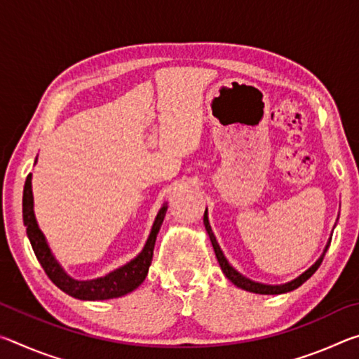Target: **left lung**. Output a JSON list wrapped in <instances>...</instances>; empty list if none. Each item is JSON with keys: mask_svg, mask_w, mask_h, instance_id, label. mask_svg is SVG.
<instances>
[{"mask_svg": "<svg viewBox=\"0 0 359 359\" xmlns=\"http://www.w3.org/2000/svg\"><path fill=\"white\" fill-rule=\"evenodd\" d=\"M204 226H205V231H208V234H209V238H210L212 247H214L215 257L218 259V263H220L223 274L228 277V280H231L234 285H238V287L242 288V290L252 291V293H258V294H282V293H288V291H293L297 287H301V285L306 282V280H309V278H311L315 274V271L318 269L320 264H321V261H323V258H325V253L327 250V247H330V244H331V241L327 242L325 252H323V255H321L317 263H315L311 267V269H307L306 272H304V274H301L299 277L294 278V280H291V282L285 283V285H263V283H257V282L248 280L247 277L241 276L239 272L236 271L233 266H229L226 258H224L223 252L220 250V247H218V244H217V239H215L214 233H212V229H210V224H209V220H208V210L204 212Z\"/></svg>", "mask_w": 359, "mask_h": 359, "instance_id": "1", "label": "left lung"}]
</instances>
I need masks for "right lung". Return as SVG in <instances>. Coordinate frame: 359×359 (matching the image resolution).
<instances>
[{"mask_svg":"<svg viewBox=\"0 0 359 359\" xmlns=\"http://www.w3.org/2000/svg\"><path fill=\"white\" fill-rule=\"evenodd\" d=\"M166 210V205H163L160 212H158L144 250L139 253L135 259L130 261L128 264L118 267V269H115L111 274H107L104 277L95 278V280H74V278L66 276V272L60 267L57 259L53 258L50 248H48L46 242L44 234L41 233L38 223H36L33 212L32 174H28L25 187H23V223H25L27 226L28 239L32 242L36 258H38L47 277L50 278L60 290L65 291L66 294L83 301H102L125 296L131 293L133 290H136L139 285L145 280L149 272V266L151 263V257H154L156 234L161 228L163 220H165Z\"/></svg>","mask_w":359,"mask_h":359,"instance_id":"add662e5","label":"right lung"}]
</instances>
